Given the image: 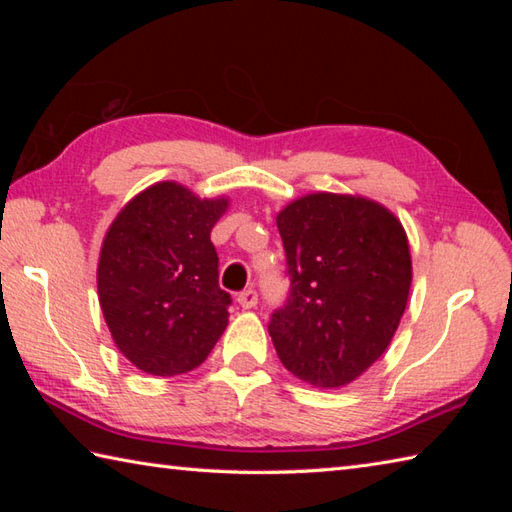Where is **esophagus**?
Here are the masks:
<instances>
[{
    "label": "esophagus",
    "instance_id": "34e87169",
    "mask_svg": "<svg viewBox=\"0 0 512 512\" xmlns=\"http://www.w3.org/2000/svg\"><path fill=\"white\" fill-rule=\"evenodd\" d=\"M237 303H239V306H242L244 310L255 308V306H257V292H255L253 288L239 292V295H237Z\"/></svg>",
    "mask_w": 512,
    "mask_h": 512
}]
</instances>
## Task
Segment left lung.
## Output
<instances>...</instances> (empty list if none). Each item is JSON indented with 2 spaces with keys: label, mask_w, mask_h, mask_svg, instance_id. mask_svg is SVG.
I'll use <instances>...</instances> for the list:
<instances>
[{
  "label": "left lung",
  "mask_w": 512,
  "mask_h": 512,
  "mask_svg": "<svg viewBox=\"0 0 512 512\" xmlns=\"http://www.w3.org/2000/svg\"><path fill=\"white\" fill-rule=\"evenodd\" d=\"M290 297L268 323L279 361L303 383L350 385L394 339L411 288L398 217L363 195L308 193L277 213Z\"/></svg>",
  "instance_id": "8db88e82"
}]
</instances>
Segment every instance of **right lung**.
Instances as JSON below:
<instances>
[{"label": "right lung", "mask_w": 512, "mask_h": 512, "mask_svg": "<svg viewBox=\"0 0 512 512\" xmlns=\"http://www.w3.org/2000/svg\"><path fill=\"white\" fill-rule=\"evenodd\" d=\"M228 198H198L167 180L129 200L103 239L96 284L118 350L140 372L178 376L202 365L228 325L217 284L215 222Z\"/></svg>", "instance_id": "obj_1"}]
</instances>
